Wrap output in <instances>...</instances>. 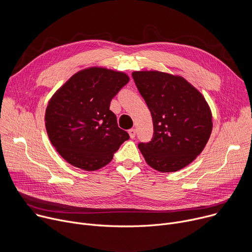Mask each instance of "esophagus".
<instances>
[{
  "mask_svg": "<svg viewBox=\"0 0 252 252\" xmlns=\"http://www.w3.org/2000/svg\"><path fill=\"white\" fill-rule=\"evenodd\" d=\"M128 133H129V136L130 138H134L135 137V133H136V130L134 128H131L128 130Z\"/></svg>",
  "mask_w": 252,
  "mask_h": 252,
  "instance_id": "obj_1",
  "label": "esophagus"
}]
</instances>
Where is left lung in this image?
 <instances>
[{
    "instance_id": "1",
    "label": "left lung",
    "mask_w": 252,
    "mask_h": 252,
    "mask_svg": "<svg viewBox=\"0 0 252 252\" xmlns=\"http://www.w3.org/2000/svg\"><path fill=\"white\" fill-rule=\"evenodd\" d=\"M132 78L154 123L153 139L138 145L147 163L160 172L186 167L203 151L212 130L207 101L181 76L139 70Z\"/></svg>"
}]
</instances>
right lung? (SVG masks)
Instances as JSON below:
<instances>
[{
	"mask_svg": "<svg viewBox=\"0 0 252 252\" xmlns=\"http://www.w3.org/2000/svg\"><path fill=\"white\" fill-rule=\"evenodd\" d=\"M129 78L123 71L92 66L71 76L49 100L45 124L52 145L69 164L93 171L110 163L129 138L110 110Z\"/></svg>",
	"mask_w": 252,
	"mask_h": 252,
	"instance_id": "obj_1",
	"label": "right lung"
}]
</instances>
